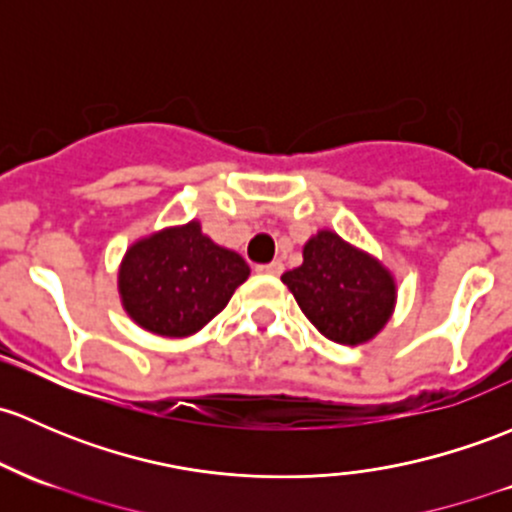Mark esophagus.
Masks as SVG:
<instances>
[{
	"label": "esophagus",
	"instance_id": "1",
	"mask_svg": "<svg viewBox=\"0 0 512 512\" xmlns=\"http://www.w3.org/2000/svg\"><path fill=\"white\" fill-rule=\"evenodd\" d=\"M257 272L260 274H272V277H279L284 272V265L279 260L270 262V265H257Z\"/></svg>",
	"mask_w": 512,
	"mask_h": 512
}]
</instances>
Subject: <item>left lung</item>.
Instances as JSON below:
<instances>
[{"mask_svg": "<svg viewBox=\"0 0 512 512\" xmlns=\"http://www.w3.org/2000/svg\"><path fill=\"white\" fill-rule=\"evenodd\" d=\"M304 262L282 274L306 319L341 346H360L383 331L397 304V282L378 257L319 230L306 240Z\"/></svg>", "mask_w": 512, "mask_h": 512, "instance_id": "obj_1", "label": "left lung"}]
</instances>
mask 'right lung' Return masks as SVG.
I'll return each instance as SVG.
<instances>
[{
	"instance_id": "obj_1",
	"label": "right lung",
	"mask_w": 512,
	"mask_h": 512,
	"mask_svg": "<svg viewBox=\"0 0 512 512\" xmlns=\"http://www.w3.org/2000/svg\"><path fill=\"white\" fill-rule=\"evenodd\" d=\"M250 267L218 245L198 220L134 240L117 270L122 309L139 328L164 338L201 331L225 309Z\"/></svg>"
}]
</instances>
